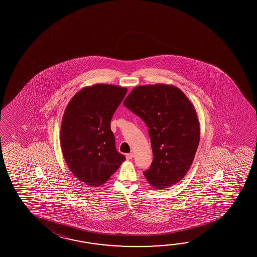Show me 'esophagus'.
<instances>
[{
    "instance_id": "esophagus-1",
    "label": "esophagus",
    "mask_w": 257,
    "mask_h": 257,
    "mask_svg": "<svg viewBox=\"0 0 257 257\" xmlns=\"http://www.w3.org/2000/svg\"><path fill=\"white\" fill-rule=\"evenodd\" d=\"M133 156H134V154L132 153L126 154V158L127 159V160H131V159L133 158Z\"/></svg>"
}]
</instances>
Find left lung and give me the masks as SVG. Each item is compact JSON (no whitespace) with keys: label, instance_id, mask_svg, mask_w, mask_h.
Here are the masks:
<instances>
[{"label":"left lung","instance_id":"8db88e82","mask_svg":"<svg viewBox=\"0 0 257 257\" xmlns=\"http://www.w3.org/2000/svg\"><path fill=\"white\" fill-rule=\"evenodd\" d=\"M124 105L149 127L153 161L143 174L149 184L164 189L180 182L191 166L200 140V125L191 101L171 84L137 86Z\"/></svg>","mask_w":257,"mask_h":257}]
</instances>
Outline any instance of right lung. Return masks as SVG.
<instances>
[{"label": "right lung", "mask_w": 257, "mask_h": 257, "mask_svg": "<svg viewBox=\"0 0 257 257\" xmlns=\"http://www.w3.org/2000/svg\"><path fill=\"white\" fill-rule=\"evenodd\" d=\"M126 92L97 83L81 89L66 106L60 147L72 175L87 186L104 184L126 160L115 149L110 121Z\"/></svg>", "instance_id": "right-lung-1"}]
</instances>
